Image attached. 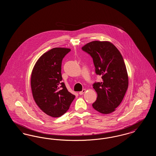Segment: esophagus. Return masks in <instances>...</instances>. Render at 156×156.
<instances>
[{"label":"esophagus","instance_id":"esophagus-1","mask_svg":"<svg viewBox=\"0 0 156 156\" xmlns=\"http://www.w3.org/2000/svg\"><path fill=\"white\" fill-rule=\"evenodd\" d=\"M85 89H83L82 91L79 92V94H80V95H82V94H83V93H85Z\"/></svg>","mask_w":156,"mask_h":156}]
</instances>
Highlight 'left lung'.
<instances>
[{
	"label": "left lung",
	"mask_w": 156,
	"mask_h": 156,
	"mask_svg": "<svg viewBox=\"0 0 156 156\" xmlns=\"http://www.w3.org/2000/svg\"><path fill=\"white\" fill-rule=\"evenodd\" d=\"M82 50L91 56L95 73L102 79L93 84L98 97L92 106L101 113H111L122 102L128 88V75L122 55L109 41H94Z\"/></svg>",
	"instance_id": "1"
}]
</instances>
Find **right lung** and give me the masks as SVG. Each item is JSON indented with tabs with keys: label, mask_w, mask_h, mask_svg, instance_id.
<instances>
[{
	"label": "right lung",
	"mask_w": 156,
	"mask_h": 156,
	"mask_svg": "<svg viewBox=\"0 0 156 156\" xmlns=\"http://www.w3.org/2000/svg\"><path fill=\"white\" fill-rule=\"evenodd\" d=\"M70 51L66 48H52L40 57L32 71L33 98L41 110L53 118L66 113L75 97L61 81L62 61Z\"/></svg>",
	"instance_id": "right-lung-1"
}]
</instances>
